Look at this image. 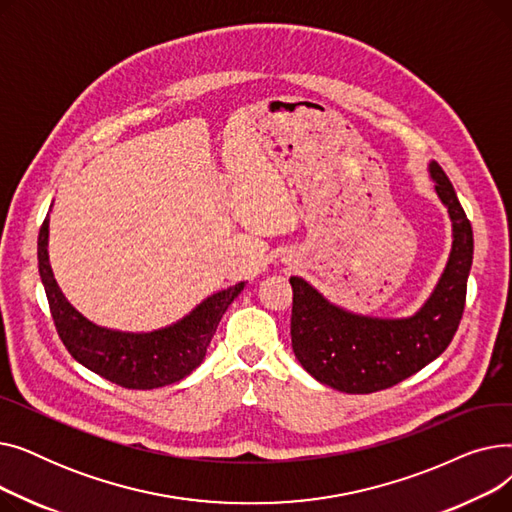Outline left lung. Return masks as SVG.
Instances as JSON below:
<instances>
[{"instance_id": "left-lung-1", "label": "left lung", "mask_w": 512, "mask_h": 512, "mask_svg": "<svg viewBox=\"0 0 512 512\" xmlns=\"http://www.w3.org/2000/svg\"><path fill=\"white\" fill-rule=\"evenodd\" d=\"M436 195L452 222V247L427 301L409 317H373L330 303L307 280L290 276L292 351L321 384L346 394L390 388L438 359L461 324L473 263L471 222L444 170L429 161Z\"/></svg>"}]
</instances>
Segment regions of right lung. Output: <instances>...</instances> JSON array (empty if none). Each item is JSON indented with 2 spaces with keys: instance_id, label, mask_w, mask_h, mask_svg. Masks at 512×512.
I'll list each match as a JSON object with an SVG mask.
<instances>
[{
  "instance_id": "add662e5",
  "label": "right lung",
  "mask_w": 512,
  "mask_h": 512,
  "mask_svg": "<svg viewBox=\"0 0 512 512\" xmlns=\"http://www.w3.org/2000/svg\"><path fill=\"white\" fill-rule=\"evenodd\" d=\"M49 218L39 230L37 257L53 324L68 353L93 373L130 390H153L186 378L205 359L207 346L230 303L247 282L213 292L191 313L153 332H122L93 324L64 297L49 265Z\"/></svg>"
}]
</instances>
